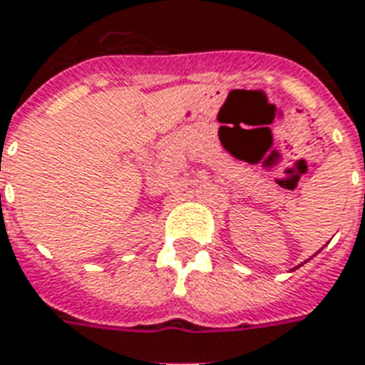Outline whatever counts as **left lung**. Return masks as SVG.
<instances>
[{"label":"left lung","instance_id":"left-lung-1","mask_svg":"<svg viewBox=\"0 0 365 365\" xmlns=\"http://www.w3.org/2000/svg\"><path fill=\"white\" fill-rule=\"evenodd\" d=\"M304 262H306V260H304ZM304 262H302V264H304ZM302 264H300V266H302ZM297 268H299V266H297ZM297 268H293V269H297ZM293 269H291V272H293Z\"/></svg>","mask_w":365,"mask_h":365}]
</instances>
